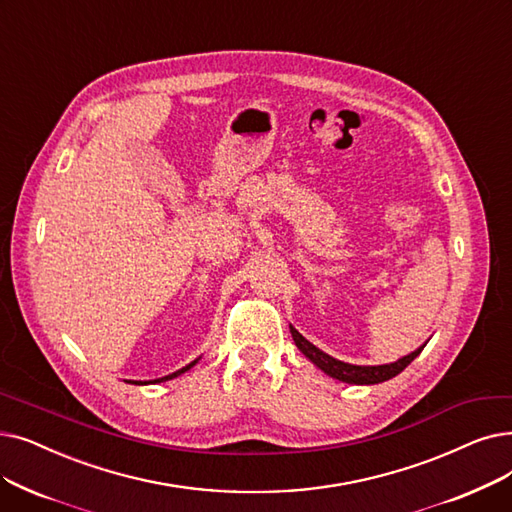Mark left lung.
<instances>
[{
    "instance_id": "obj_1",
    "label": "left lung",
    "mask_w": 512,
    "mask_h": 512,
    "mask_svg": "<svg viewBox=\"0 0 512 512\" xmlns=\"http://www.w3.org/2000/svg\"><path fill=\"white\" fill-rule=\"evenodd\" d=\"M288 328H291V335H293L295 345L299 347V351L305 355V358L311 364L318 366L324 374L332 376V379H337L341 383H349V385H376V383H385V381L393 379V376H397L399 372H402L414 358H418L420 351L425 349V345H427V343H422L418 349H414L412 353L404 355V358H399V360H395L391 364L358 366V364L341 362L337 358H332V355L324 353L314 343H309L293 324L288 326Z\"/></svg>"
}]
</instances>
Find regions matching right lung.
<instances>
[{
    "instance_id": "right-lung-1",
    "label": "right lung",
    "mask_w": 512,
    "mask_h": 512,
    "mask_svg": "<svg viewBox=\"0 0 512 512\" xmlns=\"http://www.w3.org/2000/svg\"><path fill=\"white\" fill-rule=\"evenodd\" d=\"M198 360L201 358H196L194 362H190V364H186L184 368H180V370H175V372H171V374H167V376H163V379H154V381H127V383H131V385H148V383H163V381H171V379H175V376H180V374H184V372H188Z\"/></svg>"
}]
</instances>
